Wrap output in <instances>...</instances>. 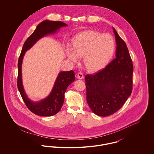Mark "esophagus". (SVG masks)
Returning <instances> with one entry per match:
<instances>
[{
	"label": "esophagus",
	"mask_w": 154,
	"mask_h": 154,
	"mask_svg": "<svg viewBox=\"0 0 154 154\" xmlns=\"http://www.w3.org/2000/svg\"><path fill=\"white\" fill-rule=\"evenodd\" d=\"M77 78L79 79H84V74L82 73L81 72H79L77 74Z\"/></svg>",
	"instance_id": "esophagus-1"
}]
</instances>
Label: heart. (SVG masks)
<instances>
[{"instance_id": "heart-1", "label": "heart", "mask_w": 154, "mask_h": 154, "mask_svg": "<svg viewBox=\"0 0 154 154\" xmlns=\"http://www.w3.org/2000/svg\"><path fill=\"white\" fill-rule=\"evenodd\" d=\"M115 51V42L109 34L87 30L74 38L69 59L76 63L78 57H83V65L91 73L98 72L107 65Z\"/></svg>"}]
</instances>
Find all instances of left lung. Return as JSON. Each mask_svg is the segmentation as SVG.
I'll use <instances>...</instances> for the list:
<instances>
[{
    "mask_svg": "<svg viewBox=\"0 0 154 154\" xmlns=\"http://www.w3.org/2000/svg\"><path fill=\"white\" fill-rule=\"evenodd\" d=\"M116 58L102 70L85 77L87 101L98 116L107 117L119 110L131 95L133 66L124 41L113 28Z\"/></svg>",
    "mask_w": 154,
    "mask_h": 154,
    "instance_id": "left-lung-1",
    "label": "left lung"
}]
</instances>
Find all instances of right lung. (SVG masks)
<instances>
[{
  "label": "right lung",
  "instance_id": "right-lung-1",
  "mask_svg": "<svg viewBox=\"0 0 154 154\" xmlns=\"http://www.w3.org/2000/svg\"><path fill=\"white\" fill-rule=\"evenodd\" d=\"M66 26H67V24L61 21L45 20L40 23L33 33L24 43L18 59L17 87L28 109L39 116H52L57 114L60 111L63 104L66 89L75 80L74 72L73 70L60 72L49 96L40 102H33L27 97L22 85V59L25 52L30 49L40 38L47 35L55 33L61 27Z\"/></svg>",
  "mask_w": 154,
  "mask_h": 154
}]
</instances>
